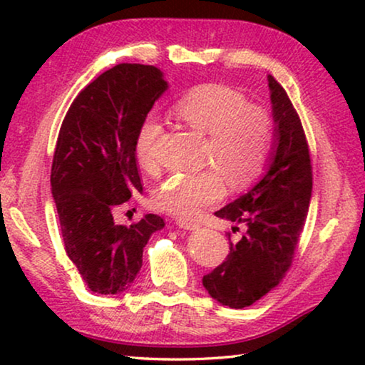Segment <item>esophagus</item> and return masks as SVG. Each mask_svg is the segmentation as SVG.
<instances>
[{
	"label": "esophagus",
	"instance_id": "1",
	"mask_svg": "<svg viewBox=\"0 0 365 365\" xmlns=\"http://www.w3.org/2000/svg\"><path fill=\"white\" fill-rule=\"evenodd\" d=\"M176 224L181 229H186V231H196V229H199V224L196 221H191V219H178Z\"/></svg>",
	"mask_w": 365,
	"mask_h": 365
}]
</instances>
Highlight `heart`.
<instances>
[{
	"instance_id": "obj_1",
	"label": "heart",
	"mask_w": 365,
	"mask_h": 365,
	"mask_svg": "<svg viewBox=\"0 0 365 365\" xmlns=\"http://www.w3.org/2000/svg\"><path fill=\"white\" fill-rule=\"evenodd\" d=\"M174 116L194 131L207 136L204 161L211 166L194 174H174L154 192L159 209L191 217L224 197L227 181L246 187L261 176L271 158L276 126L272 114L244 94L221 84L194 88L173 108ZM161 123L149 114L138 129L134 153L146 171L158 168L156 143Z\"/></svg>"
}]
</instances>
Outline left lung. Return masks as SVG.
<instances>
[{"mask_svg": "<svg viewBox=\"0 0 365 365\" xmlns=\"http://www.w3.org/2000/svg\"><path fill=\"white\" fill-rule=\"evenodd\" d=\"M276 139L266 174L246 194L214 214L244 224L221 266L202 277L212 299L247 307L274 289L291 267L312 194V166L301 119L284 88L267 76Z\"/></svg>", "mask_w": 365, "mask_h": 365, "instance_id": "1", "label": "left lung"}]
</instances>
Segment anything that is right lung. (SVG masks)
<instances>
[{"label": "right lung", "mask_w": 365, "mask_h": 365, "mask_svg": "<svg viewBox=\"0 0 365 365\" xmlns=\"http://www.w3.org/2000/svg\"><path fill=\"white\" fill-rule=\"evenodd\" d=\"M168 88L156 66L118 64L78 94L59 129L51 192L64 249L93 292L128 291L149 237L164 227L156 214L128 227L113 212L143 191L134 141Z\"/></svg>", "instance_id": "1"}]
</instances>
